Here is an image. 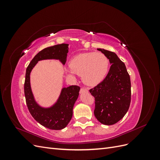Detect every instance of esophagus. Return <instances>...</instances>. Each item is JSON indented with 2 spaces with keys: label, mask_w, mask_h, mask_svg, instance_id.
I'll use <instances>...</instances> for the list:
<instances>
[{
  "label": "esophagus",
  "mask_w": 160,
  "mask_h": 160,
  "mask_svg": "<svg viewBox=\"0 0 160 160\" xmlns=\"http://www.w3.org/2000/svg\"><path fill=\"white\" fill-rule=\"evenodd\" d=\"M84 92H88V89H87L85 88H82L81 89V91H80V93H84Z\"/></svg>",
  "instance_id": "esophagus-1"
}]
</instances>
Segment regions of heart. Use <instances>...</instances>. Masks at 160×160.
I'll use <instances>...</instances> for the list:
<instances>
[{"label":"heart","mask_w":160,"mask_h":160,"mask_svg":"<svg viewBox=\"0 0 160 160\" xmlns=\"http://www.w3.org/2000/svg\"><path fill=\"white\" fill-rule=\"evenodd\" d=\"M70 75H82L83 80L88 85L100 83L109 70V60L103 53L89 52L79 54L70 61Z\"/></svg>","instance_id":"heart-1"}]
</instances>
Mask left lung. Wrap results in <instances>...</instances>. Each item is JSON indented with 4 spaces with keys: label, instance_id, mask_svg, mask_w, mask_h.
Instances as JSON below:
<instances>
[{
    "label": "left lung",
    "instance_id": "1",
    "mask_svg": "<svg viewBox=\"0 0 160 160\" xmlns=\"http://www.w3.org/2000/svg\"><path fill=\"white\" fill-rule=\"evenodd\" d=\"M111 65L104 80L89 90L95 98L94 115L100 123L111 125L126 114L131 102V81L124 62L115 52L98 49Z\"/></svg>",
    "mask_w": 160,
    "mask_h": 160
}]
</instances>
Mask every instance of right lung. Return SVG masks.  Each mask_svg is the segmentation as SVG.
<instances>
[{
	"label": "right lung",
	"mask_w": 160,
	"mask_h": 160,
	"mask_svg": "<svg viewBox=\"0 0 160 160\" xmlns=\"http://www.w3.org/2000/svg\"><path fill=\"white\" fill-rule=\"evenodd\" d=\"M68 46V44L62 43L42 49L33 58L26 70L24 90L28 111L38 123L50 129L60 130L68 125L72 118L74 104L79 95L80 88L77 85L63 88L55 104L49 108H42L37 103L34 98L31 87L30 75L32 69L39 61L56 59L65 65L69 52Z\"/></svg>",
	"instance_id": "add662e5"
}]
</instances>
